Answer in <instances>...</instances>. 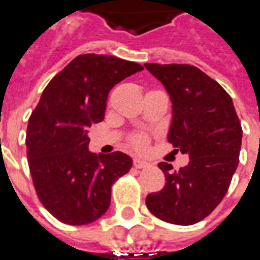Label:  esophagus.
<instances>
[{
  "label": "esophagus",
  "mask_w": 260,
  "mask_h": 260,
  "mask_svg": "<svg viewBox=\"0 0 260 260\" xmlns=\"http://www.w3.org/2000/svg\"><path fill=\"white\" fill-rule=\"evenodd\" d=\"M134 166H135L136 169H147V167H150V163L146 161V160H142V158H135L134 160Z\"/></svg>",
  "instance_id": "1"
}]
</instances>
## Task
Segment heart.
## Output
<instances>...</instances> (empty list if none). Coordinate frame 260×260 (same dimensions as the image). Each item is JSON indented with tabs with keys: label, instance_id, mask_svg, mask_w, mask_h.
<instances>
[{
	"label": "heart",
	"instance_id": "1",
	"mask_svg": "<svg viewBox=\"0 0 260 260\" xmlns=\"http://www.w3.org/2000/svg\"><path fill=\"white\" fill-rule=\"evenodd\" d=\"M132 143H134V146H135L136 149L142 150V149H145V147H146V143H147L146 136H143V135L134 136V139H132Z\"/></svg>",
	"mask_w": 260,
	"mask_h": 260
}]
</instances>
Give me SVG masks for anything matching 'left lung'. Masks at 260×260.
I'll return each instance as SVG.
<instances>
[{
	"mask_svg": "<svg viewBox=\"0 0 260 260\" xmlns=\"http://www.w3.org/2000/svg\"><path fill=\"white\" fill-rule=\"evenodd\" d=\"M163 83L173 104L169 139L189 163L166 175L161 191L149 193L146 206L163 221L191 225L209 216L229 191L240 158L242 128L229 93L201 69L186 64H145Z\"/></svg>",
	"mask_w": 260,
	"mask_h": 260,
	"instance_id": "8db88e82",
	"label": "left lung"
}]
</instances>
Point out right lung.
Here are the masks:
<instances>
[{"label":"right lung","instance_id":"1","mask_svg":"<svg viewBox=\"0 0 260 260\" xmlns=\"http://www.w3.org/2000/svg\"><path fill=\"white\" fill-rule=\"evenodd\" d=\"M143 71L114 55H78L43 91L27 125L26 146L43 206L71 225L96 221L111 203V185L132 167L122 152L93 154L89 128L104 119L114 85Z\"/></svg>","mask_w":260,"mask_h":260}]
</instances>
